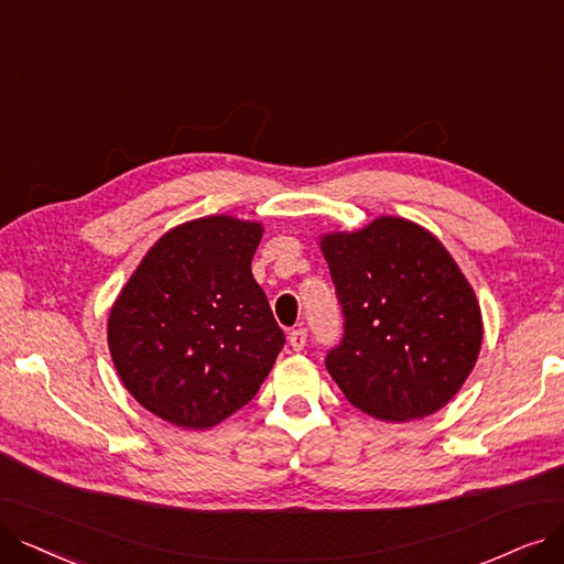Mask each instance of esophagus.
I'll return each mask as SVG.
<instances>
[{
    "mask_svg": "<svg viewBox=\"0 0 564 564\" xmlns=\"http://www.w3.org/2000/svg\"><path fill=\"white\" fill-rule=\"evenodd\" d=\"M305 343H307V330L305 328H296V330L289 333V345L294 351L305 349Z\"/></svg>",
    "mask_w": 564,
    "mask_h": 564,
    "instance_id": "1",
    "label": "esophagus"
}]
</instances>
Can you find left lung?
<instances>
[{
    "mask_svg": "<svg viewBox=\"0 0 564 564\" xmlns=\"http://www.w3.org/2000/svg\"><path fill=\"white\" fill-rule=\"evenodd\" d=\"M345 333L326 370L354 408L381 421L437 412L477 364L484 324L475 291L446 247L419 224L377 217L328 234Z\"/></svg>",
    "mask_w": 564,
    "mask_h": 564,
    "instance_id": "8db88e82",
    "label": "left lung"
}]
</instances>
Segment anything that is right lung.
Masks as SVG:
<instances>
[{"label": "right lung", "instance_id": "obj_1", "mask_svg": "<svg viewBox=\"0 0 564 564\" xmlns=\"http://www.w3.org/2000/svg\"><path fill=\"white\" fill-rule=\"evenodd\" d=\"M259 221L210 215L156 240L108 317L124 389L160 419L204 431L250 402L284 347L252 275Z\"/></svg>", "mask_w": 564, "mask_h": 564}]
</instances>
